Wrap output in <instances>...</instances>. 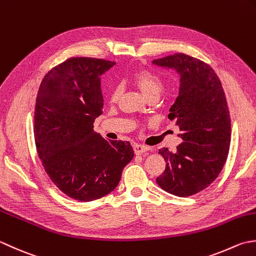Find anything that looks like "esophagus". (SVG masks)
Segmentation results:
<instances>
[{
  "mask_svg": "<svg viewBox=\"0 0 256 256\" xmlns=\"http://www.w3.org/2000/svg\"><path fill=\"white\" fill-rule=\"evenodd\" d=\"M134 150L136 154H140L146 152V151H149V150H150V147H148V146H144V144H136L134 146Z\"/></svg>",
  "mask_w": 256,
  "mask_h": 256,
  "instance_id": "1",
  "label": "esophagus"
}]
</instances>
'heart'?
Wrapping results in <instances>:
<instances>
[{"mask_svg": "<svg viewBox=\"0 0 256 256\" xmlns=\"http://www.w3.org/2000/svg\"><path fill=\"white\" fill-rule=\"evenodd\" d=\"M134 85L137 86L142 92L146 97H148L150 95H160V92L164 90V82L161 78L154 74V72H148V70H142L136 72L134 76ZM120 87L119 86H114L110 94V98L112 100H117L120 96Z\"/></svg>", "mask_w": 256, "mask_h": 256, "instance_id": "b5f03b06", "label": "heart"}]
</instances>
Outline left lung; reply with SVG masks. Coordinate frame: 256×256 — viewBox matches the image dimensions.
<instances>
[{
	"mask_svg": "<svg viewBox=\"0 0 256 256\" xmlns=\"http://www.w3.org/2000/svg\"><path fill=\"white\" fill-rule=\"evenodd\" d=\"M180 76L179 95L169 109L182 142L176 151L159 150L166 166L157 178L161 189L176 196L204 190L223 169L231 142V119L222 84L211 66L186 54L152 60Z\"/></svg>",
	"mask_w": 256,
	"mask_h": 256,
	"instance_id": "1",
	"label": "left lung"
}]
</instances>
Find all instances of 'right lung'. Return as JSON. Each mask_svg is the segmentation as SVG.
<instances>
[{
    "label": "right lung",
    "instance_id": "obj_1",
    "mask_svg": "<svg viewBox=\"0 0 256 256\" xmlns=\"http://www.w3.org/2000/svg\"><path fill=\"white\" fill-rule=\"evenodd\" d=\"M114 64L88 57L67 60L45 75L36 98L40 159L55 186L78 201L110 194L134 158L129 142L107 140L94 130L104 107L100 76Z\"/></svg>",
    "mask_w": 256,
    "mask_h": 256
}]
</instances>
